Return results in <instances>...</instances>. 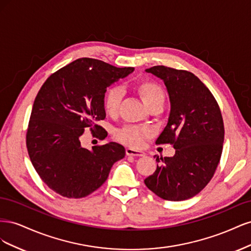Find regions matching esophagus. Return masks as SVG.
Instances as JSON below:
<instances>
[{
  "mask_svg": "<svg viewBox=\"0 0 251 251\" xmlns=\"http://www.w3.org/2000/svg\"><path fill=\"white\" fill-rule=\"evenodd\" d=\"M126 153L127 156H139V157H142L146 154H144V151H138V150H134V149H131V148H127L126 150Z\"/></svg>",
  "mask_w": 251,
  "mask_h": 251,
  "instance_id": "esophagus-1",
  "label": "esophagus"
}]
</instances>
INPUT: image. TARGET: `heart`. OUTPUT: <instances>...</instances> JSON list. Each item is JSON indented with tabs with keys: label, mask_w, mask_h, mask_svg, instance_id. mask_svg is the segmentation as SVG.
I'll list each match as a JSON object with an SVG mask.
<instances>
[{
	"label": "heart",
	"mask_w": 251,
	"mask_h": 251,
	"mask_svg": "<svg viewBox=\"0 0 251 251\" xmlns=\"http://www.w3.org/2000/svg\"><path fill=\"white\" fill-rule=\"evenodd\" d=\"M135 90L147 108L155 102L164 100L163 90L155 81L147 79L141 80L135 86ZM121 98H123V92L118 88H112L105 92L103 97V108L107 114L115 115L118 112ZM147 135L148 132L146 130H141V128L135 126H126L116 132V137L119 141L134 148L140 147Z\"/></svg>",
	"instance_id": "heart-1"
}]
</instances>
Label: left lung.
<instances>
[{
    "mask_svg": "<svg viewBox=\"0 0 251 251\" xmlns=\"http://www.w3.org/2000/svg\"><path fill=\"white\" fill-rule=\"evenodd\" d=\"M163 80L170 97L168 125L156 140L171 143L173 157H156L157 169L144 183L161 199L183 201L199 194L222 155L224 125L210 91L193 73L165 66L146 70Z\"/></svg>",
    "mask_w": 251,
    "mask_h": 251,
    "instance_id": "8db88e82",
    "label": "left lung"
}]
</instances>
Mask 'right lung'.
<instances>
[{"instance_id":"obj_1","label":"right lung","mask_w":251,"mask_h":251,"mask_svg":"<svg viewBox=\"0 0 251 251\" xmlns=\"http://www.w3.org/2000/svg\"><path fill=\"white\" fill-rule=\"evenodd\" d=\"M134 68H117L94 58H78L53 73L37 93L26 136L30 160L52 191L67 198H83L108 179L113 164L126 156L117 142L85 149L87 128L105 137L96 124L105 118L107 88Z\"/></svg>"}]
</instances>
